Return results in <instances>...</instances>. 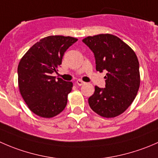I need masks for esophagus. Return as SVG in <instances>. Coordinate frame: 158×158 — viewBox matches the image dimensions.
<instances>
[{"instance_id":"obj_1","label":"esophagus","mask_w":158,"mask_h":158,"mask_svg":"<svg viewBox=\"0 0 158 158\" xmlns=\"http://www.w3.org/2000/svg\"><path fill=\"white\" fill-rule=\"evenodd\" d=\"M76 83L78 85H79V86H81V85H84V84H85V82H83V81H82V80H80V79H79V80H77L76 82Z\"/></svg>"}]
</instances>
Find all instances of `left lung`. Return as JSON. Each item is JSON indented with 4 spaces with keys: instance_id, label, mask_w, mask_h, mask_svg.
<instances>
[{
    "instance_id": "left-lung-1",
    "label": "left lung",
    "mask_w": 158,
    "mask_h": 158,
    "mask_svg": "<svg viewBox=\"0 0 158 158\" xmlns=\"http://www.w3.org/2000/svg\"><path fill=\"white\" fill-rule=\"evenodd\" d=\"M82 41L95 55L97 71H107L106 87L95 85L89 106L102 117H117L131 105L139 89L138 57L128 44L109 33L87 36Z\"/></svg>"
}]
</instances>
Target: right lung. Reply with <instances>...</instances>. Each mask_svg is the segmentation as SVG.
Segmentation results:
<instances>
[{"label":"right lung","instance_id":"obj_1","mask_svg":"<svg viewBox=\"0 0 158 158\" xmlns=\"http://www.w3.org/2000/svg\"><path fill=\"white\" fill-rule=\"evenodd\" d=\"M78 39L49 36L28 49L19 63L18 85L21 96L32 112L42 118L54 117L64 110L73 82L52 76L58 71L70 46Z\"/></svg>","mask_w":158,"mask_h":158}]
</instances>
